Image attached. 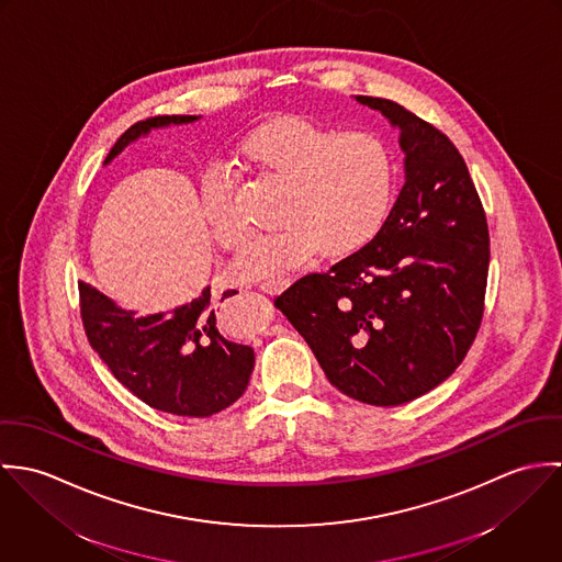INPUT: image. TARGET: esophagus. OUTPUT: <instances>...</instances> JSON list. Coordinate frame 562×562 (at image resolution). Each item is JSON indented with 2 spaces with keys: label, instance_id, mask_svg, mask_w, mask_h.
I'll return each mask as SVG.
<instances>
[{
  "label": "esophagus",
  "instance_id": "34e87169",
  "mask_svg": "<svg viewBox=\"0 0 562 562\" xmlns=\"http://www.w3.org/2000/svg\"><path fill=\"white\" fill-rule=\"evenodd\" d=\"M288 285H290L288 279H274V281H263V283H259V290L266 292V294H279V292H283Z\"/></svg>",
  "mask_w": 562,
  "mask_h": 562
}]
</instances>
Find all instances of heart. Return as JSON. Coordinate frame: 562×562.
Listing matches in <instances>:
<instances>
[{
    "label": "heart",
    "mask_w": 562,
    "mask_h": 562,
    "mask_svg": "<svg viewBox=\"0 0 562 562\" xmlns=\"http://www.w3.org/2000/svg\"><path fill=\"white\" fill-rule=\"evenodd\" d=\"M240 154L257 172L283 183L277 232L252 241L234 266L246 281L283 279L321 248L346 257L379 236L396 196V161L374 132H339L303 116L255 127ZM201 203L214 240L240 250L248 229L234 210V179L214 166L201 177Z\"/></svg>",
    "instance_id": "1"
}]
</instances>
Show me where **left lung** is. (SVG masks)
<instances>
[{"label":"left lung","mask_w":562,"mask_h":562,"mask_svg":"<svg viewBox=\"0 0 562 562\" xmlns=\"http://www.w3.org/2000/svg\"><path fill=\"white\" fill-rule=\"evenodd\" d=\"M401 132L404 186L379 236L274 305L348 398L398 406L465 359L484 312L488 229L459 149L398 103L357 94Z\"/></svg>","instance_id":"8db88e82"}]
</instances>
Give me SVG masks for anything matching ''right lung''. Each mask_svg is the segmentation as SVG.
I'll list each match as a JSON object with an SVG mask.
<instances>
[{
  "label": "right lung",
  "mask_w": 562,
  "mask_h": 562,
  "mask_svg": "<svg viewBox=\"0 0 562 562\" xmlns=\"http://www.w3.org/2000/svg\"><path fill=\"white\" fill-rule=\"evenodd\" d=\"M199 119L172 114L138 121L114 143L103 166L151 130ZM234 294L227 290L214 299L207 285L181 307L138 316L81 281V322L94 352L136 398L164 413L210 417L240 398L255 366L252 348L229 341L216 324L218 303Z\"/></svg>",
  "instance_id": "obj_1"
}]
</instances>
